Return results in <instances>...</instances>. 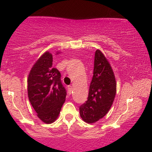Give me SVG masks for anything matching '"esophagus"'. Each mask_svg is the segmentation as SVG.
<instances>
[{
  "instance_id": "esophagus-1",
  "label": "esophagus",
  "mask_w": 152,
  "mask_h": 152,
  "mask_svg": "<svg viewBox=\"0 0 152 152\" xmlns=\"http://www.w3.org/2000/svg\"><path fill=\"white\" fill-rule=\"evenodd\" d=\"M72 91V86H68V94H71Z\"/></svg>"
}]
</instances>
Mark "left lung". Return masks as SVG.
Segmentation results:
<instances>
[{
  "label": "left lung",
  "mask_w": 152,
  "mask_h": 152,
  "mask_svg": "<svg viewBox=\"0 0 152 152\" xmlns=\"http://www.w3.org/2000/svg\"><path fill=\"white\" fill-rule=\"evenodd\" d=\"M93 74L88 100L80 107V117L88 124L96 122L108 113L116 94L112 67L99 50L95 52Z\"/></svg>",
  "instance_id": "left-lung-1"
}]
</instances>
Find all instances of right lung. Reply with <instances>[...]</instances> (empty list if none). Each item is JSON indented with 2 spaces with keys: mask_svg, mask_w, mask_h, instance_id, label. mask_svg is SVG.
Returning a JSON list of instances; mask_svg holds the SVG:
<instances>
[{
  "mask_svg": "<svg viewBox=\"0 0 152 152\" xmlns=\"http://www.w3.org/2000/svg\"><path fill=\"white\" fill-rule=\"evenodd\" d=\"M27 82L29 101L38 118L45 124L54 122L64 103L66 91L61 83L60 72L53 67L50 53L45 52L34 64Z\"/></svg>",
  "mask_w": 152,
  "mask_h": 152,
  "instance_id": "right-lung-1",
  "label": "right lung"
}]
</instances>
